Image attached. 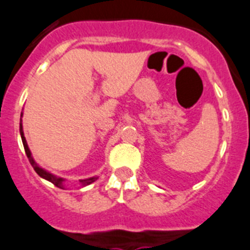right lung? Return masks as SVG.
<instances>
[{
    "instance_id": "1",
    "label": "right lung",
    "mask_w": 250,
    "mask_h": 250,
    "mask_svg": "<svg viewBox=\"0 0 250 250\" xmlns=\"http://www.w3.org/2000/svg\"><path fill=\"white\" fill-rule=\"evenodd\" d=\"M21 117H22V114H21ZM20 134H21V140H22V143H23V148H25V152H26V156H27V158H29L30 164H31V166L34 167V170L36 171V173H38L39 176L42 177V179L47 180V181H50L51 184H54V185L56 186V188H64V181L65 180L62 179V177H58L55 176V175H53V173H50L49 171H46L45 168H42V167L39 166L36 162H35L34 157H32L31 155V151H30L29 146H27V142H26V138L25 136H23V128H22V121H20ZM98 179L97 176L94 177H89V179H84V180H79L80 185L82 186H88L90 185L92 182H94L95 180Z\"/></svg>"
}]
</instances>
